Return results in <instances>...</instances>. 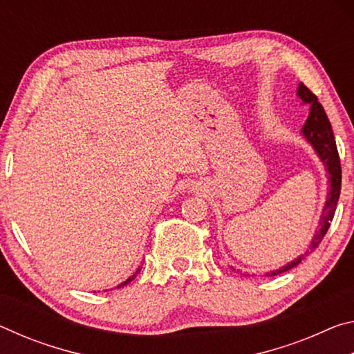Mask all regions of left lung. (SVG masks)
Returning <instances> with one entry per match:
<instances>
[{"mask_svg":"<svg viewBox=\"0 0 354 354\" xmlns=\"http://www.w3.org/2000/svg\"><path fill=\"white\" fill-rule=\"evenodd\" d=\"M298 97L301 98L304 103H310V112H309L306 123H304V127H303V134L309 140L310 145L314 147L317 154L320 156L322 162L325 164L326 170L329 173L331 189H329L326 205H325V209H323L320 227H319V231L315 232L313 242H310V245H309V250L304 254L299 256L298 259H295L290 263H287L286 267L279 268V270L268 273L267 277H274V274H279V273L290 270V268L298 266V263L301 262V259H304V256L313 253V251L319 247V243L323 241V237H325L328 227H329V225H331V221L334 218V212H335V207H337V201L340 196L342 169H340V158H339L337 147H335V139H334L331 123H329L325 109H323V106L319 103V101H317V97L313 93V91L304 86L303 82H299V86H298Z\"/></svg>","mask_w":354,"mask_h":354,"instance_id":"1","label":"left lung"}]
</instances>
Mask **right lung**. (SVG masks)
I'll return each mask as SVG.
<instances>
[{"label":"right lung","instance_id":"obj_1","mask_svg":"<svg viewBox=\"0 0 354 354\" xmlns=\"http://www.w3.org/2000/svg\"><path fill=\"white\" fill-rule=\"evenodd\" d=\"M140 272V268H139V270H137L134 274H133V277H131V278H128L127 281H124V283H122V284H120V286H117V289H118V287H123V286H127L128 283H131V281H133L136 277H137V273H139Z\"/></svg>","mask_w":354,"mask_h":354}]
</instances>
